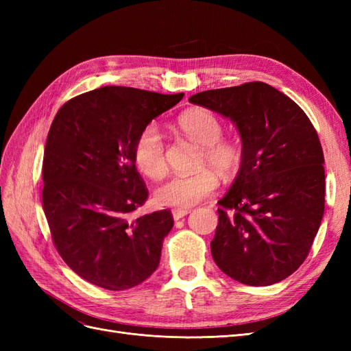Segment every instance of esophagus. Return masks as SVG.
Wrapping results in <instances>:
<instances>
[{
	"instance_id": "34e87169",
	"label": "esophagus",
	"mask_w": 351,
	"mask_h": 351,
	"mask_svg": "<svg viewBox=\"0 0 351 351\" xmlns=\"http://www.w3.org/2000/svg\"><path fill=\"white\" fill-rule=\"evenodd\" d=\"M189 212H190V209H173V218L177 221L180 218L186 217Z\"/></svg>"
}]
</instances>
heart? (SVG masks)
<instances>
[{"instance_id":"b5f03b06","label":"heart","mask_w":351,"mask_h":351,"mask_svg":"<svg viewBox=\"0 0 351 351\" xmlns=\"http://www.w3.org/2000/svg\"><path fill=\"white\" fill-rule=\"evenodd\" d=\"M182 132L204 146L200 164L210 165L226 177L234 176L243 162V151L239 143L221 139L222 124L218 117L205 108H192L178 117ZM133 159L139 171L149 178H159L167 169L164 134L155 123L146 124L137 134L133 145ZM218 189V177L210 169L193 176H174L159 186L155 200L161 206L186 209L214 195Z\"/></svg>"}]
</instances>
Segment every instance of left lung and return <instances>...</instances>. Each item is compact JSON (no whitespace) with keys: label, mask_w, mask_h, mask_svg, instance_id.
Masks as SVG:
<instances>
[{"label":"left lung","mask_w":351,"mask_h":351,"mask_svg":"<svg viewBox=\"0 0 351 351\" xmlns=\"http://www.w3.org/2000/svg\"><path fill=\"white\" fill-rule=\"evenodd\" d=\"M189 101L227 117L240 132L243 162L218 202L210 252L246 285H271L309 254L325 209L319 137L309 117L263 82L199 92Z\"/></svg>","instance_id":"8db88e82"}]
</instances>
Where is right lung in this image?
I'll list each match as a JSON object with an SVG mask.
<instances>
[{
    "label": "right lung",
    "instance_id": "obj_1",
    "mask_svg": "<svg viewBox=\"0 0 351 351\" xmlns=\"http://www.w3.org/2000/svg\"><path fill=\"white\" fill-rule=\"evenodd\" d=\"M184 93L104 86L71 98L48 132L42 205L60 256L79 277L112 291L149 278L171 231V210L133 218L147 199L133 145Z\"/></svg>",
    "mask_w": 351,
    "mask_h": 351
}]
</instances>
